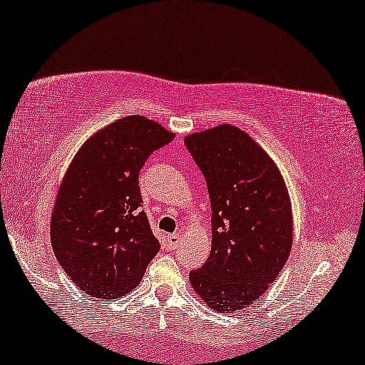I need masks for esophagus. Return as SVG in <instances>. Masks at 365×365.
I'll return each mask as SVG.
<instances>
[{
    "instance_id": "esophagus-1",
    "label": "esophagus",
    "mask_w": 365,
    "mask_h": 365,
    "mask_svg": "<svg viewBox=\"0 0 365 365\" xmlns=\"http://www.w3.org/2000/svg\"><path fill=\"white\" fill-rule=\"evenodd\" d=\"M179 241H181V234H169V236H168L169 249H173V251H174V249L178 247Z\"/></svg>"
}]
</instances>
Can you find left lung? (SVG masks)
<instances>
[{"instance_id":"1","label":"left lung","mask_w":365,"mask_h":365,"mask_svg":"<svg viewBox=\"0 0 365 365\" xmlns=\"http://www.w3.org/2000/svg\"><path fill=\"white\" fill-rule=\"evenodd\" d=\"M184 143L211 199V254L189 281L201 301L229 314L251 306L282 271L292 247L291 197L272 158L232 124Z\"/></svg>"}]
</instances>
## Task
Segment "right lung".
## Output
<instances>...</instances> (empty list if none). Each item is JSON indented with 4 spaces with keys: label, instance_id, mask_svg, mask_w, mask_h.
Returning a JSON list of instances; mask_svg holds the SVG:
<instances>
[{
    "label": "right lung",
    "instance_id": "obj_1",
    "mask_svg": "<svg viewBox=\"0 0 365 365\" xmlns=\"http://www.w3.org/2000/svg\"><path fill=\"white\" fill-rule=\"evenodd\" d=\"M174 133L144 116L118 119L74 154L51 214V244L68 277L94 299H118L141 282L159 252L141 211L139 171Z\"/></svg>",
    "mask_w": 365,
    "mask_h": 365
}]
</instances>
